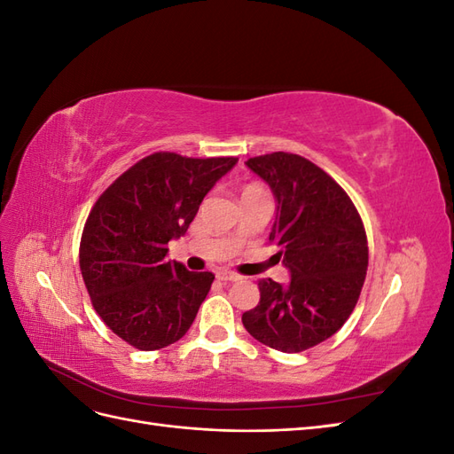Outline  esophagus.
I'll return each instance as SVG.
<instances>
[{
  "mask_svg": "<svg viewBox=\"0 0 454 454\" xmlns=\"http://www.w3.org/2000/svg\"><path fill=\"white\" fill-rule=\"evenodd\" d=\"M215 277H217L219 280H223V282H237V280H240V277H239L237 272L227 270V269H219V270L215 272Z\"/></svg>",
  "mask_w": 454,
  "mask_h": 454,
  "instance_id": "34e87169",
  "label": "esophagus"
}]
</instances>
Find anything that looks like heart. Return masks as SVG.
I'll list each match as a JSON object with an SVG mask.
<instances>
[{
	"label": "heart",
	"mask_w": 454,
	"mask_h": 454,
	"mask_svg": "<svg viewBox=\"0 0 454 454\" xmlns=\"http://www.w3.org/2000/svg\"><path fill=\"white\" fill-rule=\"evenodd\" d=\"M250 189H259V187H257V185H248L244 191H250Z\"/></svg>",
	"instance_id": "1"
}]
</instances>
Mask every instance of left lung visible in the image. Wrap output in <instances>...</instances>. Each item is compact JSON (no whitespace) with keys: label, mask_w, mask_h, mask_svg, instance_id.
<instances>
[{"label":"left lung","mask_w":454,"mask_h":454,"mask_svg":"<svg viewBox=\"0 0 454 454\" xmlns=\"http://www.w3.org/2000/svg\"><path fill=\"white\" fill-rule=\"evenodd\" d=\"M246 164L278 200L269 242L292 282L261 278L259 303L242 324L274 350L303 352L335 335L358 303L369 263L365 227L347 191L309 159L274 151Z\"/></svg>","instance_id":"1"}]
</instances>
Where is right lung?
I'll return each instance as SVG.
<instances>
[{
  "mask_svg": "<svg viewBox=\"0 0 454 454\" xmlns=\"http://www.w3.org/2000/svg\"><path fill=\"white\" fill-rule=\"evenodd\" d=\"M239 157L193 159L157 151L122 172L94 202L79 244L90 303L130 347L180 340L208 295L214 274L168 261L206 193Z\"/></svg>",
  "mask_w": 454,
  "mask_h": 454,
  "instance_id": "add662e5",
  "label": "right lung"
}]
</instances>
